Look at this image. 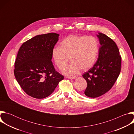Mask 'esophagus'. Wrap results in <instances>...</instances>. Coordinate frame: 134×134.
<instances>
[{"label": "esophagus", "instance_id": "1", "mask_svg": "<svg viewBox=\"0 0 134 134\" xmlns=\"http://www.w3.org/2000/svg\"><path fill=\"white\" fill-rule=\"evenodd\" d=\"M66 78L70 80H74L76 78V76H67V77H66Z\"/></svg>", "mask_w": 134, "mask_h": 134}]
</instances>
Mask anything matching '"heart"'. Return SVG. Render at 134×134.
<instances>
[{
  "label": "heart",
  "instance_id": "1",
  "mask_svg": "<svg viewBox=\"0 0 134 134\" xmlns=\"http://www.w3.org/2000/svg\"><path fill=\"white\" fill-rule=\"evenodd\" d=\"M99 51L97 40L92 36L71 35L61 42L60 47H56L52 51V58L56 65L63 70V73L70 75L77 73L81 69L86 70L90 68L97 59Z\"/></svg>",
  "mask_w": 134,
  "mask_h": 134
}]
</instances>
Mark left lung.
Returning <instances> with one entry per match:
<instances>
[{
    "label": "left lung",
    "mask_w": 134,
    "mask_h": 134,
    "mask_svg": "<svg viewBox=\"0 0 134 134\" xmlns=\"http://www.w3.org/2000/svg\"><path fill=\"white\" fill-rule=\"evenodd\" d=\"M97 36L101 44L98 60L93 67L82 75L87 84L84 94L93 98L109 91L121 70V57L116 43L103 33H98Z\"/></svg>",
    "instance_id": "8db88e82"
}]
</instances>
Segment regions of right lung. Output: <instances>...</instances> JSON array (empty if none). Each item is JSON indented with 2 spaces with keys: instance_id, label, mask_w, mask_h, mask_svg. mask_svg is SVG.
Wrapping results in <instances>:
<instances>
[{
  "instance_id": "add662e5",
  "label": "right lung",
  "mask_w": 134,
  "mask_h": 134,
  "mask_svg": "<svg viewBox=\"0 0 134 134\" xmlns=\"http://www.w3.org/2000/svg\"><path fill=\"white\" fill-rule=\"evenodd\" d=\"M59 36L55 33L38 35L25 42L19 49L15 62V77L23 90L34 98L48 97L64 79L51 61L52 51Z\"/></svg>"
}]
</instances>
